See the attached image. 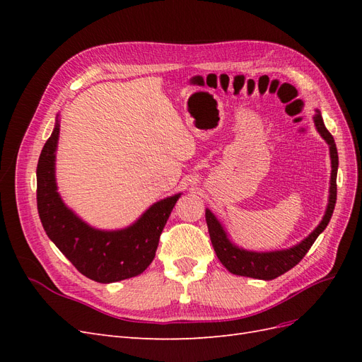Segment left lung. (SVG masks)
<instances>
[{"mask_svg":"<svg viewBox=\"0 0 362 362\" xmlns=\"http://www.w3.org/2000/svg\"><path fill=\"white\" fill-rule=\"evenodd\" d=\"M314 115V124L320 136L326 140V144L329 145V154H331V187H329V202H327L326 213L314 231L306 237L299 245H296L290 249L284 250H275V252H250L245 250L242 247L235 246L231 243V240L228 238L223 226L217 221L216 216L208 210H205V221L208 226V233H210V238L213 247L216 250L217 258L221 259L222 264L231 272L234 275L240 276H249L255 279H264L270 281L275 279L284 273L293 269L296 264H299L300 259L306 255V252L310 250L315 238L319 237L325 228L329 223L335 202H337V170H338V154L337 146L332 134L326 129L323 124V117L319 110H315Z\"/></svg>","mask_w":362,"mask_h":362,"instance_id":"obj_1","label":"left lung"}]
</instances>
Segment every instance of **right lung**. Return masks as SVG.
I'll list each match as a JSON object with an SVG mask.
<instances>
[{
	"label": "right lung",
	"instance_id": "1",
	"mask_svg": "<svg viewBox=\"0 0 362 362\" xmlns=\"http://www.w3.org/2000/svg\"><path fill=\"white\" fill-rule=\"evenodd\" d=\"M59 120L37 163V211L47 235L75 269L92 281L108 284L140 275L156 257L164 225L181 193L161 199L136 223L101 231L83 222L63 204L56 184Z\"/></svg>",
	"mask_w": 362,
	"mask_h": 362
}]
</instances>
